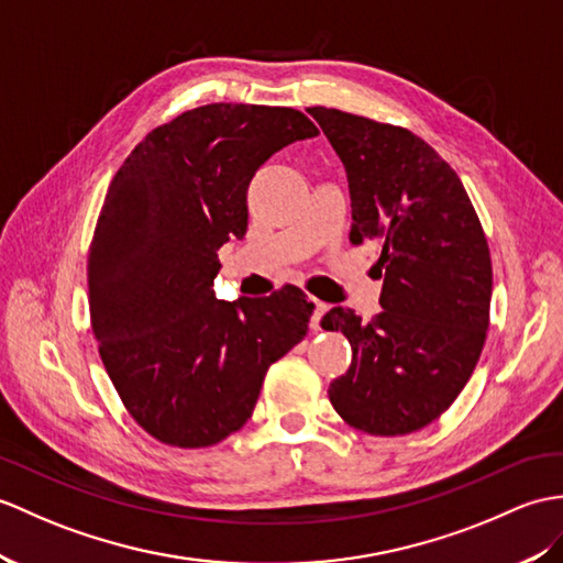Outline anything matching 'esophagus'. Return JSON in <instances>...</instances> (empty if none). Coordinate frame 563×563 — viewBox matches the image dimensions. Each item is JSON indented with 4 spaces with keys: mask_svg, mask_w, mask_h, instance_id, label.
Masks as SVG:
<instances>
[{
    "mask_svg": "<svg viewBox=\"0 0 563 563\" xmlns=\"http://www.w3.org/2000/svg\"><path fill=\"white\" fill-rule=\"evenodd\" d=\"M325 311H329V305H323V302H319V299H313V311H311V321H309L311 331H321V319H323Z\"/></svg>",
    "mask_w": 563,
    "mask_h": 563,
    "instance_id": "1",
    "label": "esophagus"
}]
</instances>
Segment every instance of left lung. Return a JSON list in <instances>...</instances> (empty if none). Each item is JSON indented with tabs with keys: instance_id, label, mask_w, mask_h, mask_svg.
<instances>
[{
	"instance_id": "8db88e82",
	"label": "left lung",
	"mask_w": 563,
	"mask_h": 563,
	"mask_svg": "<svg viewBox=\"0 0 563 563\" xmlns=\"http://www.w3.org/2000/svg\"><path fill=\"white\" fill-rule=\"evenodd\" d=\"M307 112L345 165L350 242L376 244L384 276V311L369 323L345 307L321 319L352 347L329 398L350 427L372 437L410 434L451 408L485 347V230L461 177L420 136L333 108Z\"/></svg>"
}]
</instances>
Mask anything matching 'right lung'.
Masks as SVG:
<instances>
[{
	"mask_svg": "<svg viewBox=\"0 0 563 563\" xmlns=\"http://www.w3.org/2000/svg\"><path fill=\"white\" fill-rule=\"evenodd\" d=\"M307 114L213 102L143 139L117 169L88 252L90 325L136 424L203 449L242 429L268 367L309 331L295 285L216 299L218 250L246 232V187L273 153L317 136Z\"/></svg>",
	"mask_w": 563,
	"mask_h": 563,
	"instance_id": "right-lung-1",
	"label": "right lung"
}]
</instances>
